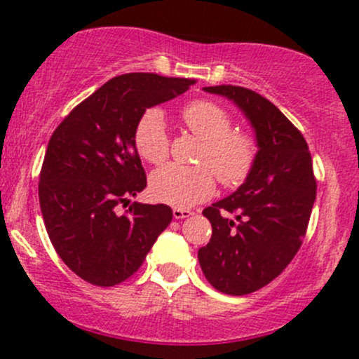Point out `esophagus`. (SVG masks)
I'll return each mask as SVG.
<instances>
[{
  "mask_svg": "<svg viewBox=\"0 0 359 359\" xmlns=\"http://www.w3.org/2000/svg\"><path fill=\"white\" fill-rule=\"evenodd\" d=\"M192 211H189V209H179V208H174V217L175 219H185V217L192 216Z\"/></svg>",
  "mask_w": 359,
  "mask_h": 359,
  "instance_id": "esophagus-1",
  "label": "esophagus"
}]
</instances>
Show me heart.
<instances>
[{
    "label": "heart",
    "instance_id": "obj_1",
    "mask_svg": "<svg viewBox=\"0 0 359 359\" xmlns=\"http://www.w3.org/2000/svg\"><path fill=\"white\" fill-rule=\"evenodd\" d=\"M184 125L194 137L203 140L197 151V167L170 163L150 177V192L160 203L185 209L212 196L216 177L226 187H236L248 179L258 158V142L245 131H233V116L216 101L196 100L180 111ZM138 155L158 165L168 156L165 116L158 108H148L138 118L133 131Z\"/></svg>",
    "mask_w": 359,
    "mask_h": 359
}]
</instances>
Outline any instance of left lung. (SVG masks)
<instances>
[{
    "label": "left lung",
    "mask_w": 359,
    "mask_h": 359,
    "mask_svg": "<svg viewBox=\"0 0 359 359\" xmlns=\"http://www.w3.org/2000/svg\"><path fill=\"white\" fill-rule=\"evenodd\" d=\"M204 90L228 97L245 113L259 147L245 184L203 211L212 236L197 253L216 290L246 295L277 278L302 245L317 189L312 156L302 133L266 97L240 86Z\"/></svg>",
    "instance_id": "obj_1"
}]
</instances>
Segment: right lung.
Listing matches in <instances>:
<instances>
[{
  "instance_id": "add662e5",
  "label": "right lung",
  "mask_w": 359,
  "mask_h": 359,
  "mask_svg": "<svg viewBox=\"0 0 359 359\" xmlns=\"http://www.w3.org/2000/svg\"><path fill=\"white\" fill-rule=\"evenodd\" d=\"M194 82L148 72L113 77L52 133L40 170V209L57 255L86 282H125L170 224L165 204L133 203L125 214L118 208L147 187L133 143L138 118Z\"/></svg>"
}]
</instances>
